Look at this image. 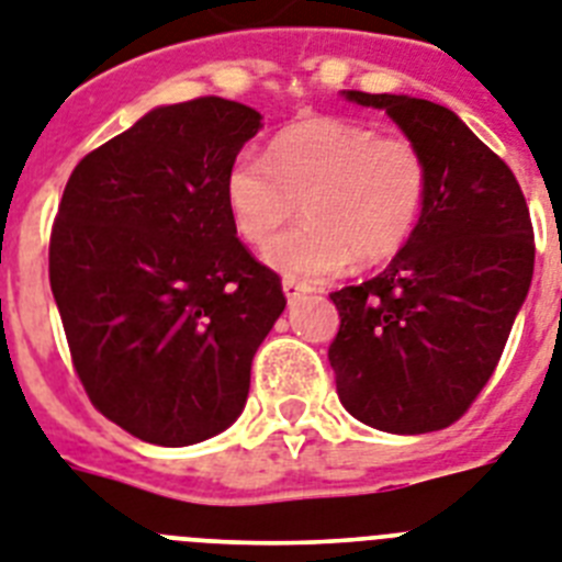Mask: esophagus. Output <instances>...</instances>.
I'll use <instances>...</instances> for the list:
<instances>
[{"instance_id": "esophagus-1", "label": "esophagus", "mask_w": 562, "mask_h": 562, "mask_svg": "<svg viewBox=\"0 0 562 562\" xmlns=\"http://www.w3.org/2000/svg\"><path fill=\"white\" fill-rule=\"evenodd\" d=\"M282 291H285V296H289L291 305L300 303V300L308 294V289H305V285H300L296 280H291V277H285V280H282Z\"/></svg>"}]
</instances>
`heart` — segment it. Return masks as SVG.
Listing matches in <instances>:
<instances>
[{
  "label": "heart",
  "instance_id": "b5f03b06",
  "mask_svg": "<svg viewBox=\"0 0 562 562\" xmlns=\"http://www.w3.org/2000/svg\"><path fill=\"white\" fill-rule=\"evenodd\" d=\"M225 205L245 243L266 245L296 214L305 220L268 248L296 282L385 262L417 231L431 168L412 136L369 122L314 116L277 131L266 157L239 154L225 171Z\"/></svg>",
  "mask_w": 562,
  "mask_h": 562
}]
</instances>
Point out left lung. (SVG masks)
<instances>
[{
	"mask_svg": "<svg viewBox=\"0 0 562 562\" xmlns=\"http://www.w3.org/2000/svg\"><path fill=\"white\" fill-rule=\"evenodd\" d=\"M383 108L431 168L426 211L374 280L334 291L328 346L339 403L389 434L440 431L494 374L535 273V228L520 182L449 108L346 91Z\"/></svg>",
	"mask_w": 562,
	"mask_h": 562,
	"instance_id": "left-lung-1",
	"label": "left lung"
}]
</instances>
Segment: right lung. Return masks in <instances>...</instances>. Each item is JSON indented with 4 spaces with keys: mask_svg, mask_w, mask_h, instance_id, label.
<instances>
[{
    "mask_svg": "<svg viewBox=\"0 0 562 562\" xmlns=\"http://www.w3.org/2000/svg\"><path fill=\"white\" fill-rule=\"evenodd\" d=\"M259 120L223 97L157 108L65 186L48 273L74 371L93 408L145 442L225 431L285 308L225 205V171Z\"/></svg>",
    "mask_w": 562,
    "mask_h": 562,
    "instance_id": "add662e5",
    "label": "right lung"
}]
</instances>
